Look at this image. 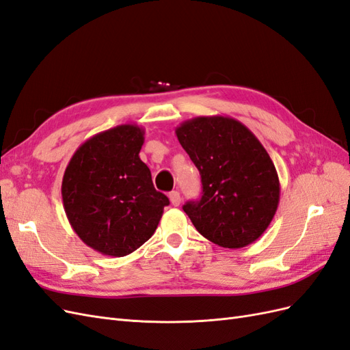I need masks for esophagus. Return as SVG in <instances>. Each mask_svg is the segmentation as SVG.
Wrapping results in <instances>:
<instances>
[{"instance_id": "obj_1", "label": "esophagus", "mask_w": 350, "mask_h": 350, "mask_svg": "<svg viewBox=\"0 0 350 350\" xmlns=\"http://www.w3.org/2000/svg\"><path fill=\"white\" fill-rule=\"evenodd\" d=\"M169 200H171V203H172V206H179L181 204V196H179V193L178 191H172V193H169Z\"/></svg>"}]
</instances>
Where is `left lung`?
<instances>
[{"label": "left lung", "instance_id": "8db88e82", "mask_svg": "<svg viewBox=\"0 0 350 350\" xmlns=\"http://www.w3.org/2000/svg\"><path fill=\"white\" fill-rule=\"evenodd\" d=\"M179 143L201 175L203 196L184 211L201 235L224 248L257 241L276 215L278 171L260 140L229 116H197L176 126Z\"/></svg>", "mask_w": 350, "mask_h": 350}]
</instances>
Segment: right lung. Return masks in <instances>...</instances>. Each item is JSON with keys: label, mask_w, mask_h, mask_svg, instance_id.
Returning <instances> with one entry per match:
<instances>
[{"label": "right lung", "mask_w": 350, "mask_h": 350, "mask_svg": "<svg viewBox=\"0 0 350 350\" xmlns=\"http://www.w3.org/2000/svg\"><path fill=\"white\" fill-rule=\"evenodd\" d=\"M143 143L139 125H116L84 142L66 167L61 194L70 225L103 256L124 257L140 248L169 204L139 156Z\"/></svg>", "instance_id": "1"}]
</instances>
